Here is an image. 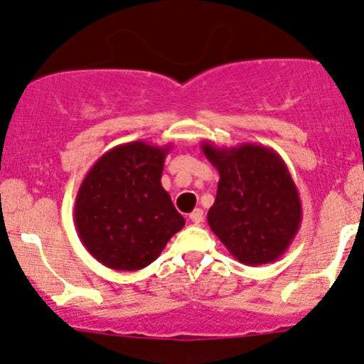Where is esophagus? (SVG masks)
Returning <instances> with one entry per match:
<instances>
[{
	"instance_id": "esophagus-1",
	"label": "esophagus",
	"mask_w": 364,
	"mask_h": 364,
	"mask_svg": "<svg viewBox=\"0 0 364 364\" xmlns=\"http://www.w3.org/2000/svg\"><path fill=\"white\" fill-rule=\"evenodd\" d=\"M190 220L193 224L203 223V210H202V208H195V210L190 214Z\"/></svg>"
}]
</instances>
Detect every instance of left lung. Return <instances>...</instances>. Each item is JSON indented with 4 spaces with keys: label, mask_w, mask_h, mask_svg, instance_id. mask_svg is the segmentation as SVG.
<instances>
[{
    "label": "left lung",
    "mask_w": 364,
    "mask_h": 364,
    "mask_svg": "<svg viewBox=\"0 0 364 364\" xmlns=\"http://www.w3.org/2000/svg\"><path fill=\"white\" fill-rule=\"evenodd\" d=\"M202 152L220 176L207 214L214 235L245 265L281 258L303 217L298 188L282 157L260 144L217 147L207 140Z\"/></svg>",
    "instance_id": "obj_1"
}]
</instances>
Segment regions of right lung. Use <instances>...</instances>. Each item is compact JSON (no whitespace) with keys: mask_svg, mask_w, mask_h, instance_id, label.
Returning <instances> with one entry per match:
<instances>
[{"mask_svg":"<svg viewBox=\"0 0 364 364\" xmlns=\"http://www.w3.org/2000/svg\"><path fill=\"white\" fill-rule=\"evenodd\" d=\"M171 149L141 140L121 144L83 178L75 228L87 252L107 269L135 272L150 265L185 225L161 183Z\"/></svg>","mask_w":364,"mask_h":364,"instance_id":"1","label":"right lung"}]
</instances>
